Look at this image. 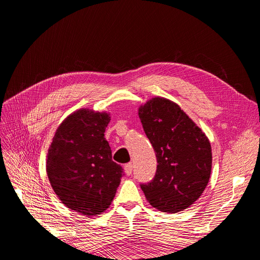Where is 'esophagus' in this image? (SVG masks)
<instances>
[{"instance_id":"esophagus-1","label":"esophagus","mask_w":260,"mask_h":260,"mask_svg":"<svg viewBox=\"0 0 260 260\" xmlns=\"http://www.w3.org/2000/svg\"><path fill=\"white\" fill-rule=\"evenodd\" d=\"M132 170H133V165L131 162H128V164L124 165V172L128 176H130L132 174Z\"/></svg>"}]
</instances>
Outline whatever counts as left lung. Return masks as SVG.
Segmentation results:
<instances>
[{"label": "left lung", "instance_id": "8db88e82", "mask_svg": "<svg viewBox=\"0 0 260 260\" xmlns=\"http://www.w3.org/2000/svg\"><path fill=\"white\" fill-rule=\"evenodd\" d=\"M139 117L157 158L153 180L141 184L153 207L164 212L190 207L205 190L211 172L208 138L180 106L154 98L139 108Z\"/></svg>", "mask_w": 260, "mask_h": 260}]
</instances>
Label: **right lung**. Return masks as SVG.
<instances>
[{
	"label": "right lung",
	"mask_w": 260,
	"mask_h": 260,
	"mask_svg": "<svg viewBox=\"0 0 260 260\" xmlns=\"http://www.w3.org/2000/svg\"><path fill=\"white\" fill-rule=\"evenodd\" d=\"M109 120V114L88 108L70 114L55 132L46 158L55 194L65 206L86 217L109 207L123 175L104 137Z\"/></svg>",
	"instance_id": "right-lung-1"
}]
</instances>
